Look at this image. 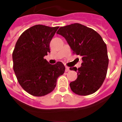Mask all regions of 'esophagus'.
Returning a JSON list of instances; mask_svg holds the SVG:
<instances>
[{"label":"esophagus","instance_id":"esophagus-1","mask_svg":"<svg viewBox=\"0 0 122 122\" xmlns=\"http://www.w3.org/2000/svg\"><path fill=\"white\" fill-rule=\"evenodd\" d=\"M70 68L68 66H65V71L66 72H68V71H70Z\"/></svg>","mask_w":122,"mask_h":122}]
</instances>
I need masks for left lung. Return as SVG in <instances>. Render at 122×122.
<instances>
[{"instance_id":"left-lung-1","label":"left lung","mask_w":122,"mask_h":122,"mask_svg":"<svg viewBox=\"0 0 122 122\" xmlns=\"http://www.w3.org/2000/svg\"><path fill=\"white\" fill-rule=\"evenodd\" d=\"M57 33L65 39L74 54L81 57L80 68H70L77 72L76 80L70 84L71 90L80 96L94 93L107 76L109 63L107 45L96 31L80 23L60 27Z\"/></svg>"}]
</instances>
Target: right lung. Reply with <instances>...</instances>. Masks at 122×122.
I'll return each mask as SVG.
<instances>
[{"label":"right lung","mask_w":122,"mask_h":122,"mask_svg":"<svg viewBox=\"0 0 122 122\" xmlns=\"http://www.w3.org/2000/svg\"><path fill=\"white\" fill-rule=\"evenodd\" d=\"M58 28L36 25L24 31L17 41L13 70L19 84L30 94L40 97L52 92L57 78L65 71L62 62L51 65L43 58L50 52V42Z\"/></svg>","instance_id":"add662e5"}]
</instances>
